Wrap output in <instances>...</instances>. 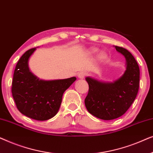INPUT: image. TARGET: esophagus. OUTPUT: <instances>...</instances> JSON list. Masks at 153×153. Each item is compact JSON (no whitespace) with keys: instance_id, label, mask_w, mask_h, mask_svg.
<instances>
[{"instance_id":"esophagus-1","label":"esophagus","mask_w":153,"mask_h":153,"mask_svg":"<svg viewBox=\"0 0 153 153\" xmlns=\"http://www.w3.org/2000/svg\"><path fill=\"white\" fill-rule=\"evenodd\" d=\"M86 75H87V73L85 72H81L79 73L78 77L79 79H83V78H85V76H86Z\"/></svg>"}]
</instances>
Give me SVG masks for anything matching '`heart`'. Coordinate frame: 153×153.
I'll list each match as a JSON object with an SVG mask.
<instances>
[{
  "label": "heart",
  "mask_w": 153,
  "mask_h": 153,
  "mask_svg": "<svg viewBox=\"0 0 153 153\" xmlns=\"http://www.w3.org/2000/svg\"><path fill=\"white\" fill-rule=\"evenodd\" d=\"M92 51H93V52H96V51H97V49H92ZM100 58H104V54H101V55H100Z\"/></svg>",
  "instance_id": "heart-1"
}]
</instances>
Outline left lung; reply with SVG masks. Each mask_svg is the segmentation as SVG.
Returning a JSON list of instances; mask_svg holds the SVG:
<instances>
[{"mask_svg": "<svg viewBox=\"0 0 153 153\" xmlns=\"http://www.w3.org/2000/svg\"><path fill=\"white\" fill-rule=\"evenodd\" d=\"M126 58L127 68L122 76L113 83H104L86 77L88 93L85 105L90 114L102 120H109L123 116L137 97L139 88L140 70L130 52L115 47Z\"/></svg>", "mask_w": 153, "mask_h": 153, "instance_id": "left-lung-1", "label": "left lung"}]
</instances>
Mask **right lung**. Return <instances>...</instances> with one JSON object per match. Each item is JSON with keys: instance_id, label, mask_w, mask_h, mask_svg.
I'll use <instances>...</instances> for the list:
<instances>
[{"instance_id": "right-lung-1", "label": "right lung", "mask_w": 153, "mask_h": 153, "mask_svg": "<svg viewBox=\"0 0 153 153\" xmlns=\"http://www.w3.org/2000/svg\"><path fill=\"white\" fill-rule=\"evenodd\" d=\"M35 49L28 50L19 60L14 72L12 93L16 108L22 114L37 120H47L57 114L64 92L76 78L39 79L28 68V59Z\"/></svg>"}]
</instances>
